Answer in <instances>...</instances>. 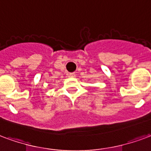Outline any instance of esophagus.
<instances>
[{
    "label": "esophagus",
    "mask_w": 151,
    "mask_h": 151,
    "mask_svg": "<svg viewBox=\"0 0 151 151\" xmlns=\"http://www.w3.org/2000/svg\"><path fill=\"white\" fill-rule=\"evenodd\" d=\"M75 76L76 74L74 73H69V74H68V77H69V78H75Z\"/></svg>",
    "instance_id": "esophagus-1"
}]
</instances>
